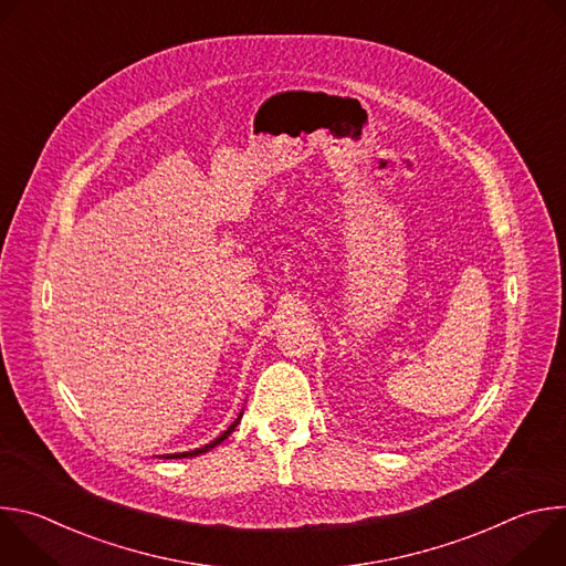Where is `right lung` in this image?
I'll return each mask as SVG.
<instances>
[{
	"label": "right lung",
	"mask_w": 566,
	"mask_h": 566,
	"mask_svg": "<svg viewBox=\"0 0 566 566\" xmlns=\"http://www.w3.org/2000/svg\"><path fill=\"white\" fill-rule=\"evenodd\" d=\"M239 419H241V415H239ZM239 419L221 434V437H217L212 443H208V446H203V448H197V450H190V452H177V454H168V459H184V457H197V454H203V452H208L210 448H214V446H219L223 439H228L230 437V432L237 428V423H239Z\"/></svg>",
	"instance_id": "obj_1"
}]
</instances>
